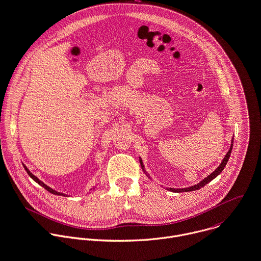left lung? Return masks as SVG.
Returning <instances> with one entry per match:
<instances>
[{"instance_id": "left-lung-1", "label": "left lung", "mask_w": 261, "mask_h": 261, "mask_svg": "<svg viewBox=\"0 0 261 261\" xmlns=\"http://www.w3.org/2000/svg\"><path fill=\"white\" fill-rule=\"evenodd\" d=\"M233 143H234V138L232 139V143H231V147H230V149H229V151H228V153L225 155V158H224V160H223V162L221 163V165L218 167V169L215 171V172H213L211 175H208L205 179H203L201 182H199L198 184H196V185H194V186H191V187H188V188H182V189H175V188H168V190L169 191H172V192H189V191H195V190H198V189H200V188H202L203 186H205L207 183H210L211 181H213L216 177H218L221 173H222V171L225 169V167H226V165H227V163H228V161H229V159H230V155H231V152H232V148H233ZM140 164H141V167H142V170L144 171V173L146 174V172H145V170H144V166H143V164H142V161L140 160ZM147 175V174H146ZM148 176V175H147Z\"/></svg>"}]
</instances>
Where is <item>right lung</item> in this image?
<instances>
[{
  "label": "right lung",
  "mask_w": 261,
  "mask_h": 261,
  "mask_svg": "<svg viewBox=\"0 0 261 261\" xmlns=\"http://www.w3.org/2000/svg\"><path fill=\"white\" fill-rule=\"evenodd\" d=\"M23 167H24L25 171L27 172V174L30 176V178H31L32 180H34V181H35L37 184H39L40 186H42V187H43L45 190H47L49 193H51V194H55V195H62V196H67L66 194H64V193H61V192H57V191H55L54 189H51V188H49L48 186H46V185H45L44 183H42V182H41L39 179H37V178H36V177H35V176L32 174V173H30V171H29V170L26 168V166H24V165H23Z\"/></svg>",
  "instance_id": "right-lung-1"
}]
</instances>
